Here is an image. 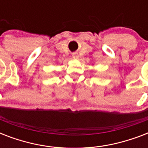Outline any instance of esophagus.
<instances>
[{
    "mask_svg": "<svg viewBox=\"0 0 148 148\" xmlns=\"http://www.w3.org/2000/svg\"><path fill=\"white\" fill-rule=\"evenodd\" d=\"M72 57H73L74 58H75V59H77V58H79V56H78V54H77V53H72Z\"/></svg>",
    "mask_w": 148,
    "mask_h": 148,
    "instance_id": "34e87169",
    "label": "esophagus"
}]
</instances>
